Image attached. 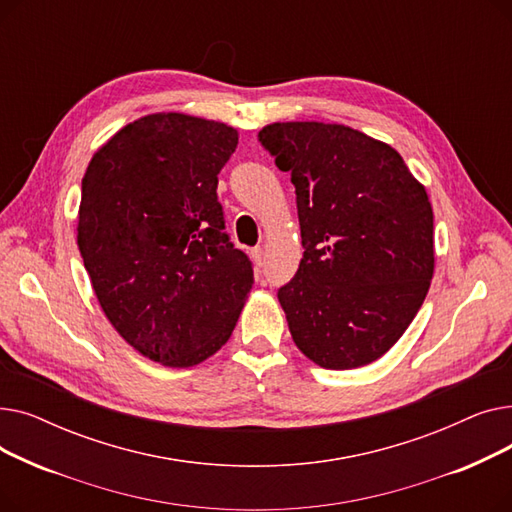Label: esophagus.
Returning <instances> with one entry per match:
<instances>
[{
  "label": "esophagus",
  "instance_id": "1",
  "mask_svg": "<svg viewBox=\"0 0 512 512\" xmlns=\"http://www.w3.org/2000/svg\"><path fill=\"white\" fill-rule=\"evenodd\" d=\"M251 257H253V261H255V265H263V247H255V249H251Z\"/></svg>",
  "mask_w": 512,
  "mask_h": 512
}]
</instances>
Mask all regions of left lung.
<instances>
[{"mask_svg": "<svg viewBox=\"0 0 512 512\" xmlns=\"http://www.w3.org/2000/svg\"><path fill=\"white\" fill-rule=\"evenodd\" d=\"M259 143L290 172L303 259L278 290L294 344L326 369L373 363L434 276V211L390 145L324 122H274Z\"/></svg>", "mask_w": 512, "mask_h": 512, "instance_id": "8db88e82", "label": "left lung"}]
</instances>
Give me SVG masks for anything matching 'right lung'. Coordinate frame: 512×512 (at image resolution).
<instances>
[{
  "instance_id": "obj_1",
  "label": "right lung",
  "mask_w": 512,
  "mask_h": 512,
  "mask_svg": "<svg viewBox=\"0 0 512 512\" xmlns=\"http://www.w3.org/2000/svg\"><path fill=\"white\" fill-rule=\"evenodd\" d=\"M236 145L232 126L161 112L89 161L78 251L105 317L155 363L193 367L218 353L253 288L215 193Z\"/></svg>"
}]
</instances>
